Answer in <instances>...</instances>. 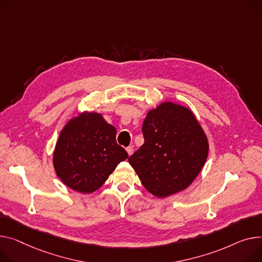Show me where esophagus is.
I'll list each match as a JSON object with an SVG mask.
<instances>
[{"label":"esophagus","instance_id":"1","mask_svg":"<svg viewBox=\"0 0 262 262\" xmlns=\"http://www.w3.org/2000/svg\"><path fill=\"white\" fill-rule=\"evenodd\" d=\"M126 151H127L128 156H132L134 152V148L132 146H128V147H126Z\"/></svg>","mask_w":262,"mask_h":262}]
</instances>
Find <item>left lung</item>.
<instances>
[{"label": "left lung", "mask_w": 262, "mask_h": 262, "mask_svg": "<svg viewBox=\"0 0 262 262\" xmlns=\"http://www.w3.org/2000/svg\"><path fill=\"white\" fill-rule=\"evenodd\" d=\"M144 143L128 162L151 195L166 198L187 188L197 178L210 144L194 113L181 104L164 101L147 112Z\"/></svg>", "instance_id": "8db88e82"}]
</instances>
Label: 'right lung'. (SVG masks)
<instances>
[{
	"label": "right lung",
	"mask_w": 262,
	"mask_h": 262,
	"mask_svg": "<svg viewBox=\"0 0 262 262\" xmlns=\"http://www.w3.org/2000/svg\"><path fill=\"white\" fill-rule=\"evenodd\" d=\"M117 129L97 112H79L61 129L52 164L69 188L92 194L105 182L117 165L128 158L117 144Z\"/></svg>",
	"instance_id": "add662e5"
}]
</instances>
